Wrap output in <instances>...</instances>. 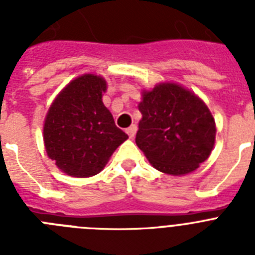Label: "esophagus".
<instances>
[{
  "mask_svg": "<svg viewBox=\"0 0 255 255\" xmlns=\"http://www.w3.org/2000/svg\"><path fill=\"white\" fill-rule=\"evenodd\" d=\"M136 130H138L136 125H131L130 128H128V129H126V134L129 135V138H134Z\"/></svg>",
  "mask_w": 255,
  "mask_h": 255,
  "instance_id": "1",
  "label": "esophagus"
}]
</instances>
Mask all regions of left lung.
Here are the masks:
<instances>
[{"label": "left lung", "mask_w": 255, "mask_h": 255, "mask_svg": "<svg viewBox=\"0 0 255 255\" xmlns=\"http://www.w3.org/2000/svg\"><path fill=\"white\" fill-rule=\"evenodd\" d=\"M135 143L155 170L180 176L193 172L211 154L216 124L206 103L175 83L143 92Z\"/></svg>", "instance_id": "1"}]
</instances>
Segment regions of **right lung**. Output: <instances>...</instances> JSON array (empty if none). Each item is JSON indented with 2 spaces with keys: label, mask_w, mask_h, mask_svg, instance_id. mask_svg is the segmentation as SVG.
<instances>
[{
  "label": "right lung",
  "mask_w": 255,
  "mask_h": 255,
  "mask_svg": "<svg viewBox=\"0 0 255 255\" xmlns=\"http://www.w3.org/2000/svg\"><path fill=\"white\" fill-rule=\"evenodd\" d=\"M106 89L102 76L85 74L70 82L49 107L43 126L44 147L66 175L94 176L128 139L103 105Z\"/></svg>",
  "instance_id": "right-lung-1"
}]
</instances>
